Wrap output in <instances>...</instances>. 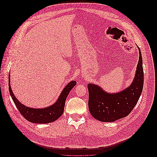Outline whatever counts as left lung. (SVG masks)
<instances>
[{
	"instance_id": "1",
	"label": "left lung",
	"mask_w": 157,
	"mask_h": 157,
	"mask_svg": "<svg viewBox=\"0 0 157 157\" xmlns=\"http://www.w3.org/2000/svg\"><path fill=\"white\" fill-rule=\"evenodd\" d=\"M135 77L130 86L109 94L94 84H88V108L90 114L101 122H115L128 116L138 101L144 87V74L140 49Z\"/></svg>"
}]
</instances>
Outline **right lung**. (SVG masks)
Returning <instances> with one entry per match:
<instances>
[{
	"label": "right lung",
	"instance_id": "add662e5",
	"mask_svg": "<svg viewBox=\"0 0 157 157\" xmlns=\"http://www.w3.org/2000/svg\"><path fill=\"white\" fill-rule=\"evenodd\" d=\"M10 82V75H9V92L18 111L28 121L33 123H39V124H47V123L54 122L62 115L66 98L71 90L77 84V82L75 80L70 82L61 92L56 102L52 105L45 108L35 109L27 107L18 101V99H17L13 94Z\"/></svg>",
	"mask_w": 157,
	"mask_h": 157
}]
</instances>
